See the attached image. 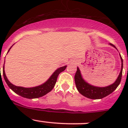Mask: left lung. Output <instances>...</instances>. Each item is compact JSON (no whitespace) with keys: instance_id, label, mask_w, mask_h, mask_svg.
<instances>
[{"instance_id":"1","label":"left lung","mask_w":128,"mask_h":128,"mask_svg":"<svg viewBox=\"0 0 128 128\" xmlns=\"http://www.w3.org/2000/svg\"><path fill=\"white\" fill-rule=\"evenodd\" d=\"M112 46H114V45L110 44ZM121 69L120 72L119 76L116 80L115 81L114 84L110 85L109 86H107L106 87H94L88 84V83L86 82L82 78L81 76L80 72L79 69L77 68V71L74 76L75 82H76V86L77 90L79 92L80 94H82L86 97L90 99H101L105 96H108L110 94H112L116 88L118 87L121 82V77H122V59L121 56Z\"/></svg>"}]
</instances>
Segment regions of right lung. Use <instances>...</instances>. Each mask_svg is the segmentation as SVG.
<instances>
[{"instance_id": "add662e5", "label": "right lung", "mask_w": 128, "mask_h": 128, "mask_svg": "<svg viewBox=\"0 0 128 128\" xmlns=\"http://www.w3.org/2000/svg\"><path fill=\"white\" fill-rule=\"evenodd\" d=\"M10 48L9 49L8 51H10ZM66 67L67 66H66L59 68L54 72L53 74L51 76V77L44 84L40 86H38V87H32V88H24V87H17V86H14L12 84L10 83L8 80L7 79L6 74H5L4 64L3 67V76L5 80H6V83L8 85V87L16 94L24 98H36L44 96V95H45L52 90V89L54 88L55 84H56L57 78H58L59 74L61 72L64 71L66 68Z\"/></svg>"}]
</instances>
